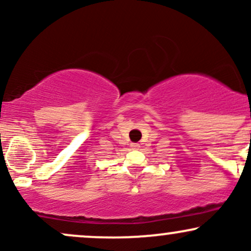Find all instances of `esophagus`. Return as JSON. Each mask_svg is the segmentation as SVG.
<instances>
[{"mask_svg": "<svg viewBox=\"0 0 251 251\" xmlns=\"http://www.w3.org/2000/svg\"><path fill=\"white\" fill-rule=\"evenodd\" d=\"M131 148L133 150H137V149H139L140 146H139V144H137V143H131Z\"/></svg>", "mask_w": 251, "mask_h": 251, "instance_id": "obj_1", "label": "esophagus"}]
</instances>
